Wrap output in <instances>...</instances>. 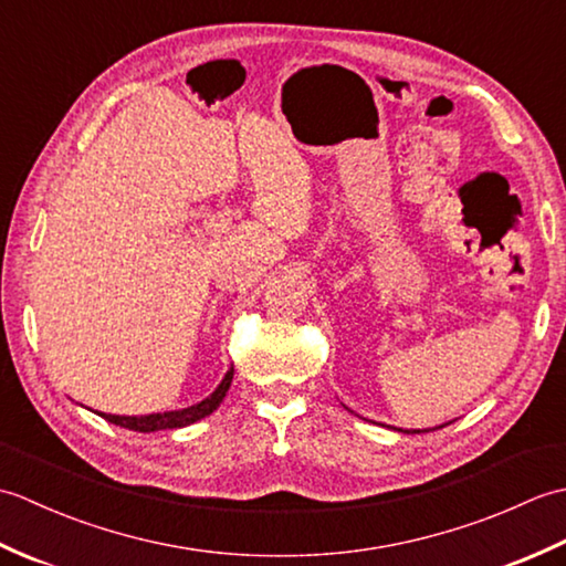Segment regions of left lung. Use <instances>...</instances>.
<instances>
[{
	"label": "left lung",
	"mask_w": 566,
	"mask_h": 566,
	"mask_svg": "<svg viewBox=\"0 0 566 566\" xmlns=\"http://www.w3.org/2000/svg\"><path fill=\"white\" fill-rule=\"evenodd\" d=\"M406 432H411V430H406ZM413 432H420V430H413ZM428 432V430H426Z\"/></svg>",
	"instance_id": "obj_1"
}]
</instances>
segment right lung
Listing matches in <instances>:
<instances>
[{
	"instance_id": "add662e5",
	"label": "right lung",
	"mask_w": 566,
	"mask_h": 566,
	"mask_svg": "<svg viewBox=\"0 0 566 566\" xmlns=\"http://www.w3.org/2000/svg\"><path fill=\"white\" fill-rule=\"evenodd\" d=\"M231 379H233V369L226 371L223 381L219 384V389H216L209 399H203L197 406H189L182 408V411H167V413H150V416H112V413H99L104 420H109L114 426H122L128 430H136V432H155V430H172V428H185L189 423H197L203 416L213 413L219 403L223 401V396L231 387Z\"/></svg>"
}]
</instances>
